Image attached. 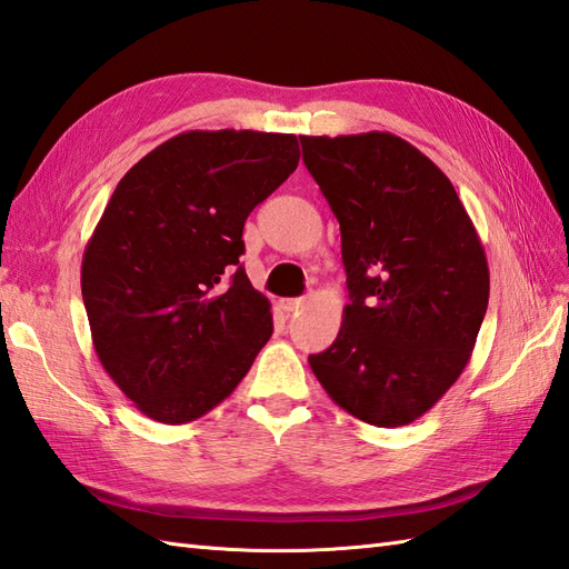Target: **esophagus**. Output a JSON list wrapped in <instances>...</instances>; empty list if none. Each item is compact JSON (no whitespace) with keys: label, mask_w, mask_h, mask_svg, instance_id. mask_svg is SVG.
<instances>
[{"label":"esophagus","mask_w":569,"mask_h":569,"mask_svg":"<svg viewBox=\"0 0 569 569\" xmlns=\"http://www.w3.org/2000/svg\"><path fill=\"white\" fill-rule=\"evenodd\" d=\"M280 309L287 313V316H292V313H297L299 309H303V299L299 297V299H282L280 301Z\"/></svg>","instance_id":"obj_1"}]
</instances>
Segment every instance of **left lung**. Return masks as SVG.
<instances>
[{"label": "left lung", "instance_id": "obj_1", "mask_svg": "<svg viewBox=\"0 0 569 569\" xmlns=\"http://www.w3.org/2000/svg\"><path fill=\"white\" fill-rule=\"evenodd\" d=\"M340 221L350 303L309 365L352 418L403 427L466 369L488 311L490 270L451 180L391 132L299 137Z\"/></svg>", "mask_w": 569, "mask_h": 569}]
</instances>
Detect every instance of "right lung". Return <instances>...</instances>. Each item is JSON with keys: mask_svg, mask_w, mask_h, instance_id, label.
I'll return each mask as SVG.
<instances>
[{"mask_svg": "<svg viewBox=\"0 0 569 569\" xmlns=\"http://www.w3.org/2000/svg\"><path fill=\"white\" fill-rule=\"evenodd\" d=\"M299 154L295 134L188 130L120 178L81 260V297L103 369L147 418H202L270 340L241 237Z\"/></svg>", "mask_w": 569, "mask_h": 569, "instance_id": "obj_1", "label": "right lung"}]
</instances>
